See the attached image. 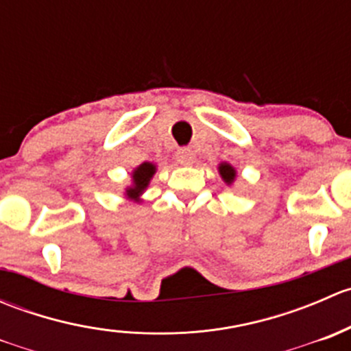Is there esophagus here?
Here are the masks:
<instances>
[{
  "mask_svg": "<svg viewBox=\"0 0 351 351\" xmlns=\"http://www.w3.org/2000/svg\"><path fill=\"white\" fill-rule=\"evenodd\" d=\"M176 161L183 166H190L195 162V153L190 147H182L176 151Z\"/></svg>",
  "mask_w": 351,
  "mask_h": 351,
  "instance_id": "obj_1",
  "label": "esophagus"
}]
</instances>
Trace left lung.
I'll return each instance as SVG.
<instances>
[{
  "mask_svg": "<svg viewBox=\"0 0 351 351\" xmlns=\"http://www.w3.org/2000/svg\"><path fill=\"white\" fill-rule=\"evenodd\" d=\"M219 169V175H221L222 182L226 183L228 186H231L232 183L236 182V176H238V171H236V168L232 165H229V162H221V165L217 166Z\"/></svg>",
  "mask_w": 351,
  "mask_h": 351,
  "instance_id": "8db88e82",
  "label": "left lung"
}]
</instances>
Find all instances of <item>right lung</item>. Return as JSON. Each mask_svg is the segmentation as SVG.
Instances as JSON below:
<instances>
[{"mask_svg":"<svg viewBox=\"0 0 351 351\" xmlns=\"http://www.w3.org/2000/svg\"><path fill=\"white\" fill-rule=\"evenodd\" d=\"M156 169H158V166L149 161L143 162V165H139L137 168L132 169V173H130L132 182H130L129 186H125V192H123V195H125L127 200L143 202V198L141 197H143V193L146 192L147 186H149Z\"/></svg>","mask_w":351,"mask_h":351,"instance_id":"obj_1","label":"right lung"}]
</instances>
